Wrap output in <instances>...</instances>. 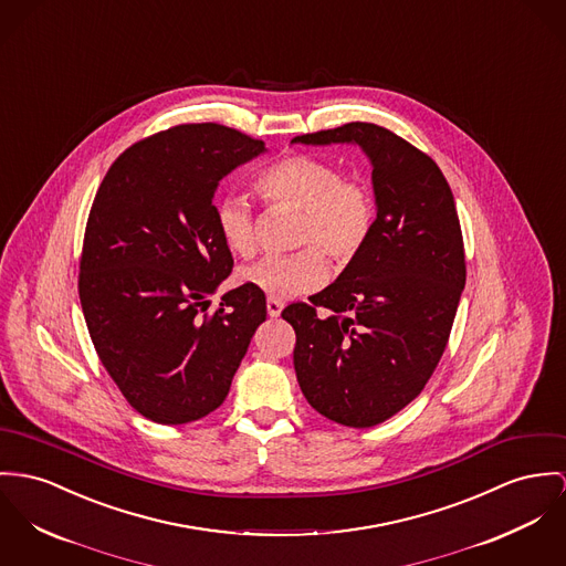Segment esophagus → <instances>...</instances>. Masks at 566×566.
Here are the masks:
<instances>
[{"instance_id":"1","label":"esophagus","mask_w":566,"mask_h":566,"mask_svg":"<svg viewBox=\"0 0 566 566\" xmlns=\"http://www.w3.org/2000/svg\"><path fill=\"white\" fill-rule=\"evenodd\" d=\"M282 302H277V300H266V312H269V316L271 318H277L280 316V312H282Z\"/></svg>"}]
</instances>
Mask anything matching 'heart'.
Masks as SVG:
<instances>
[{
	"label": "heart",
	"mask_w": 566,
	"mask_h": 566,
	"mask_svg": "<svg viewBox=\"0 0 566 566\" xmlns=\"http://www.w3.org/2000/svg\"><path fill=\"white\" fill-rule=\"evenodd\" d=\"M256 189L269 207H291L304 213L293 256H269L241 271V282L269 300H291L325 282L327 266L321 251L334 262H348L370 237L375 205L370 191L345 178L332 161L293 155L266 166L256 176ZM216 226L223 245L241 259H252L259 248L256 219L250 200L241 193L221 198Z\"/></svg>",
	"instance_id": "heart-1"
}]
</instances>
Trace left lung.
<instances>
[{"label": "left lung", "instance_id": "left-lung-1", "mask_svg": "<svg viewBox=\"0 0 566 566\" xmlns=\"http://www.w3.org/2000/svg\"><path fill=\"white\" fill-rule=\"evenodd\" d=\"M293 142L357 144L373 166L368 241L334 284L310 304L286 305L282 318L297 334L293 364L307 402L338 424L375 427L424 390L448 345L465 286L454 198L429 155L379 125L348 123Z\"/></svg>", "mask_w": 566, "mask_h": 566}]
</instances>
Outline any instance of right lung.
<instances>
[{"label":"right lung","mask_w":566,"mask_h":566,"mask_svg":"<svg viewBox=\"0 0 566 566\" xmlns=\"http://www.w3.org/2000/svg\"><path fill=\"white\" fill-rule=\"evenodd\" d=\"M223 125H178L129 146L103 178L80 261V302L105 370L144 418L187 424L216 411L266 318L232 271L216 226L219 180L264 153Z\"/></svg>","instance_id":"right-lung-1"}]
</instances>
